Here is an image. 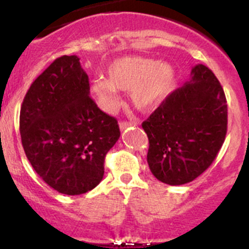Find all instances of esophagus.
I'll use <instances>...</instances> for the list:
<instances>
[{"instance_id":"esophagus-1","label":"esophagus","mask_w":249,"mask_h":249,"mask_svg":"<svg viewBox=\"0 0 249 249\" xmlns=\"http://www.w3.org/2000/svg\"><path fill=\"white\" fill-rule=\"evenodd\" d=\"M132 125H136V123H132V122H120L119 123L120 130H125L126 127L132 126Z\"/></svg>"}]
</instances>
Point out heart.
I'll use <instances>...</instances> for the list:
<instances>
[{"instance_id": "obj_1", "label": "heart", "mask_w": 249, "mask_h": 249, "mask_svg": "<svg viewBox=\"0 0 249 249\" xmlns=\"http://www.w3.org/2000/svg\"><path fill=\"white\" fill-rule=\"evenodd\" d=\"M107 76L95 78L90 84L91 94L106 110L120 104L119 90L131 91L132 102L139 109L153 110L170 96L177 84L171 65L144 56L114 60L107 67Z\"/></svg>"}]
</instances>
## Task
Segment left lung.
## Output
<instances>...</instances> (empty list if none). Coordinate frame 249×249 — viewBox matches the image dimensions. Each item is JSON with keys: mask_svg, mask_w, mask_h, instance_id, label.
<instances>
[{"mask_svg": "<svg viewBox=\"0 0 249 249\" xmlns=\"http://www.w3.org/2000/svg\"><path fill=\"white\" fill-rule=\"evenodd\" d=\"M228 106L219 80L205 65L142 123L149 140L147 161L154 177L182 185L208 169L224 143Z\"/></svg>", "mask_w": 249, "mask_h": 249, "instance_id": "left-lung-1", "label": "left lung"}]
</instances>
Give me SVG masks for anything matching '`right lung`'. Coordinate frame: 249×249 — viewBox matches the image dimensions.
Wrapping results in <instances>:
<instances>
[{"label":"right lung","mask_w":249,"mask_h":249,"mask_svg":"<svg viewBox=\"0 0 249 249\" xmlns=\"http://www.w3.org/2000/svg\"><path fill=\"white\" fill-rule=\"evenodd\" d=\"M77 55L57 57L39 74L20 109V136L35 171L65 195L102 180L105 158L120 137L115 118L92 101Z\"/></svg>","instance_id":"1"}]
</instances>
